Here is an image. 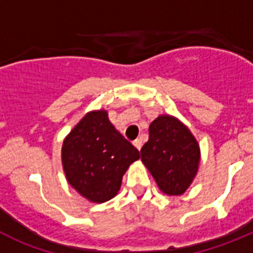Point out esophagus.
<instances>
[{"mask_svg": "<svg viewBox=\"0 0 253 253\" xmlns=\"http://www.w3.org/2000/svg\"><path fill=\"white\" fill-rule=\"evenodd\" d=\"M134 147L138 149V151H140V148H142V140L140 139H137V140H134Z\"/></svg>", "mask_w": 253, "mask_h": 253, "instance_id": "esophagus-1", "label": "esophagus"}]
</instances>
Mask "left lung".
<instances>
[{
    "mask_svg": "<svg viewBox=\"0 0 253 253\" xmlns=\"http://www.w3.org/2000/svg\"><path fill=\"white\" fill-rule=\"evenodd\" d=\"M140 158L161 191L177 196L189 189L198 173L200 147L184 123L163 114L149 125V139L140 149Z\"/></svg>",
    "mask_w": 253,
    "mask_h": 253,
    "instance_id": "left-lung-1",
    "label": "left lung"
}]
</instances>
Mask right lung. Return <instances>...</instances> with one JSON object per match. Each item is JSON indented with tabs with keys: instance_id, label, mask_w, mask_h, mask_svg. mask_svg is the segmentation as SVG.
I'll use <instances>...</instances> for the list:
<instances>
[{
	"instance_id": "right-lung-1",
	"label": "right lung",
	"mask_w": 253,
	"mask_h": 253,
	"mask_svg": "<svg viewBox=\"0 0 253 253\" xmlns=\"http://www.w3.org/2000/svg\"><path fill=\"white\" fill-rule=\"evenodd\" d=\"M139 151L110 123L107 111L87 113L64 138L62 165L68 184L91 203L113 199Z\"/></svg>"
}]
</instances>
